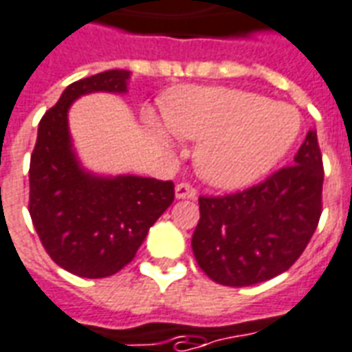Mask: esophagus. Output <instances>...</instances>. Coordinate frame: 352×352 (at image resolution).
Masks as SVG:
<instances>
[{
  "label": "esophagus",
  "instance_id": "1",
  "mask_svg": "<svg viewBox=\"0 0 352 352\" xmlns=\"http://www.w3.org/2000/svg\"><path fill=\"white\" fill-rule=\"evenodd\" d=\"M174 193H176V199H195L197 197L195 187H191L189 184H178Z\"/></svg>",
  "mask_w": 352,
  "mask_h": 352
}]
</instances>
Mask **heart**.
Wrapping results in <instances>:
<instances>
[{"label":"heart","mask_w":352,"mask_h":352,"mask_svg":"<svg viewBox=\"0 0 352 352\" xmlns=\"http://www.w3.org/2000/svg\"><path fill=\"white\" fill-rule=\"evenodd\" d=\"M151 133L166 146L201 138L197 168L217 189H242L270 173L300 133L298 110L255 91L182 86L170 91L165 122L148 116Z\"/></svg>","instance_id":"1"}]
</instances>
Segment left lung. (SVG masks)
<instances>
[{
	"instance_id": "left-lung-1",
	"label": "left lung",
	"mask_w": 352,
	"mask_h": 352,
	"mask_svg": "<svg viewBox=\"0 0 352 352\" xmlns=\"http://www.w3.org/2000/svg\"><path fill=\"white\" fill-rule=\"evenodd\" d=\"M322 155L317 131L294 165L225 197H201L191 238L197 263L215 283L248 287L289 270L306 250L322 212Z\"/></svg>"
}]
</instances>
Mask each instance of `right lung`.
Returning a JSON list of instances; mask_svg holds the SVG:
<instances>
[{"label": "right lung", "mask_w": 352, "mask_h": 352, "mask_svg": "<svg viewBox=\"0 0 352 352\" xmlns=\"http://www.w3.org/2000/svg\"><path fill=\"white\" fill-rule=\"evenodd\" d=\"M131 73L112 69L73 82L39 123L30 163V215L54 263L80 278H109L129 264L174 201V184L133 174L99 176L76 157L69 109L95 91L127 94Z\"/></svg>", "instance_id": "obj_1"}]
</instances>
